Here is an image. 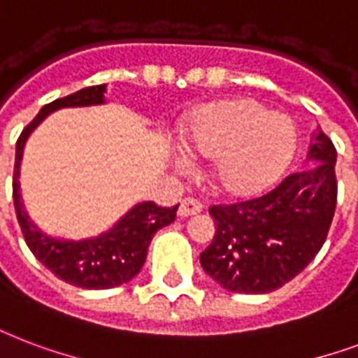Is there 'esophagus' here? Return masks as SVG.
Returning a JSON list of instances; mask_svg holds the SVG:
<instances>
[{"mask_svg": "<svg viewBox=\"0 0 358 358\" xmlns=\"http://www.w3.org/2000/svg\"><path fill=\"white\" fill-rule=\"evenodd\" d=\"M203 210V203L195 197H185L180 201L178 206V215L182 217H187V215H195Z\"/></svg>", "mask_w": 358, "mask_h": 358, "instance_id": "obj_1", "label": "esophagus"}]
</instances>
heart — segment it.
Returning <instances> with one entry per match:
<instances>
[{
	"mask_svg": "<svg viewBox=\"0 0 358 358\" xmlns=\"http://www.w3.org/2000/svg\"><path fill=\"white\" fill-rule=\"evenodd\" d=\"M294 143L293 122L250 97L201 108L185 136L187 152L214 159L215 189L238 199L266 189L287 167Z\"/></svg>",
	"mask_w": 358,
	"mask_h": 358,
	"instance_id": "heart-1",
	"label": "heart"
}]
</instances>
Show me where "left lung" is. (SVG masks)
<instances>
[{
	"mask_svg": "<svg viewBox=\"0 0 358 358\" xmlns=\"http://www.w3.org/2000/svg\"><path fill=\"white\" fill-rule=\"evenodd\" d=\"M310 157L321 161L287 174L259 197L212 204L215 234L201 253L204 272L233 293H272L312 263L323 248L338 201L336 148L319 133Z\"/></svg>",
	"mask_w": 358,
	"mask_h": 358,
	"instance_id": "obj_1",
	"label": "left lung"
}]
</instances>
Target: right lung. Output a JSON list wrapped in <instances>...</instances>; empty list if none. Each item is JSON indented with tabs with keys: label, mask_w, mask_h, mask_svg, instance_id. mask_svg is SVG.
I'll use <instances>...</instances> for the list:
<instances>
[{
	"label": "right lung",
	"mask_w": 358,
	"mask_h": 358,
	"mask_svg": "<svg viewBox=\"0 0 358 358\" xmlns=\"http://www.w3.org/2000/svg\"><path fill=\"white\" fill-rule=\"evenodd\" d=\"M103 92H105V84L90 86L43 106L39 114L22 129L16 141L15 171H13L16 220L20 223L27 248L54 276L82 289L118 287L122 283L129 282L131 278H135L146 261L152 236L161 227L171 225L176 220V210H178V204L171 208H163L155 203H141L129 214H125L118 225H114L113 231L82 242L50 238L29 222L26 210L22 208L20 193H18V174H20L22 150L26 138L52 110L62 106L99 105L103 103Z\"/></svg>",
	"instance_id": "add662e5"
}]
</instances>
